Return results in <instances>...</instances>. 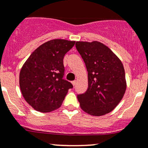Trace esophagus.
Instances as JSON below:
<instances>
[{
	"instance_id": "obj_1",
	"label": "esophagus",
	"mask_w": 148,
	"mask_h": 148,
	"mask_svg": "<svg viewBox=\"0 0 148 148\" xmlns=\"http://www.w3.org/2000/svg\"><path fill=\"white\" fill-rule=\"evenodd\" d=\"M71 83H72L73 86H74L76 85V84H77V82H76V81H73V82H71Z\"/></svg>"
}]
</instances>
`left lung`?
Masks as SVG:
<instances>
[{"label":"left lung","instance_id":"8db88e82","mask_svg":"<svg viewBox=\"0 0 148 148\" xmlns=\"http://www.w3.org/2000/svg\"><path fill=\"white\" fill-rule=\"evenodd\" d=\"M76 48L88 71V88L77 95L85 112L102 116L112 111L125 95L126 80L119 58L99 41H77Z\"/></svg>","mask_w":148,"mask_h":148}]
</instances>
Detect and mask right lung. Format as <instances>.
I'll list each match as a JSON object with an SVG mask.
<instances>
[{
  "label": "right lung",
  "mask_w": 148,
  "mask_h": 148,
  "mask_svg": "<svg viewBox=\"0 0 148 148\" xmlns=\"http://www.w3.org/2000/svg\"><path fill=\"white\" fill-rule=\"evenodd\" d=\"M75 41L53 39L37 48L22 66L19 75L21 91L33 108L49 112L61 107L71 82L64 79V56Z\"/></svg>",
  "instance_id": "right-lung-1"
}]
</instances>
